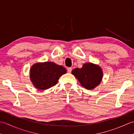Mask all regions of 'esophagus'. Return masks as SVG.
<instances>
[{
	"label": "esophagus",
	"mask_w": 134,
	"mask_h": 134,
	"mask_svg": "<svg viewBox=\"0 0 134 134\" xmlns=\"http://www.w3.org/2000/svg\"><path fill=\"white\" fill-rule=\"evenodd\" d=\"M71 71H72V68L71 67H69V68H68V69H67V71L69 73H70L71 72Z\"/></svg>",
	"instance_id": "34e87169"
}]
</instances>
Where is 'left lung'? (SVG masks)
<instances>
[{"label":"left lung","instance_id":"left-lung-1","mask_svg":"<svg viewBox=\"0 0 134 134\" xmlns=\"http://www.w3.org/2000/svg\"><path fill=\"white\" fill-rule=\"evenodd\" d=\"M72 74L87 90H93L100 84L103 77V71L98 64L86 63L81 69L76 68L71 71Z\"/></svg>","mask_w":134,"mask_h":134}]
</instances>
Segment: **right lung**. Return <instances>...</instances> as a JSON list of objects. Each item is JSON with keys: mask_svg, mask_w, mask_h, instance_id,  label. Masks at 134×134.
I'll return each mask as SVG.
<instances>
[{"mask_svg": "<svg viewBox=\"0 0 134 134\" xmlns=\"http://www.w3.org/2000/svg\"><path fill=\"white\" fill-rule=\"evenodd\" d=\"M66 72L64 67L53 62H39L31 67L30 79L37 89L46 90L55 85L59 78Z\"/></svg>", "mask_w": 134, "mask_h": 134, "instance_id": "add662e5", "label": "right lung"}]
</instances>
